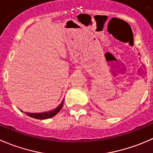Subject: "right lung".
<instances>
[{
  "mask_svg": "<svg viewBox=\"0 0 153 153\" xmlns=\"http://www.w3.org/2000/svg\"><path fill=\"white\" fill-rule=\"evenodd\" d=\"M63 102H64V99L61 102V104L57 107V108H55L54 110L51 111H48V112H43V113H27L26 112L25 114L27 115V116L30 117L35 118V119H39V120H45L48 119V118L53 117L54 116H55L56 114L60 111V109L62 108L63 105Z\"/></svg>",
  "mask_w": 153,
  "mask_h": 153,
  "instance_id": "right-lung-1",
  "label": "right lung"
}]
</instances>
